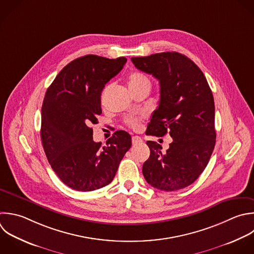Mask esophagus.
Instances as JSON below:
<instances>
[{
  "mask_svg": "<svg viewBox=\"0 0 254 254\" xmlns=\"http://www.w3.org/2000/svg\"><path fill=\"white\" fill-rule=\"evenodd\" d=\"M142 139L139 137V136H133L132 137V144L135 146V145H138L140 143H142Z\"/></svg>",
  "mask_w": 254,
  "mask_h": 254,
  "instance_id": "esophagus-1",
  "label": "esophagus"
}]
</instances>
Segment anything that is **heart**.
I'll use <instances>...</instances> for the list:
<instances>
[{
    "instance_id": "1",
    "label": "heart",
    "mask_w": 254,
    "mask_h": 254,
    "mask_svg": "<svg viewBox=\"0 0 254 254\" xmlns=\"http://www.w3.org/2000/svg\"><path fill=\"white\" fill-rule=\"evenodd\" d=\"M128 84L131 90L142 87V86H150V80L149 78L141 73V72H132L129 76H128ZM127 125L133 129H138L141 125V120L139 118L136 117H132L127 119Z\"/></svg>"
}]
</instances>
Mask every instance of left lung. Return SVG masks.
I'll list each match as a JSON object with an SVG mask.
<instances>
[{
    "label": "left lung",
    "instance_id": "1",
    "mask_svg": "<svg viewBox=\"0 0 254 254\" xmlns=\"http://www.w3.org/2000/svg\"><path fill=\"white\" fill-rule=\"evenodd\" d=\"M134 65L160 83V101L148 134L173 139L162 146L147 141L150 157L142 172L152 187L174 191L192 184L205 169L215 145L214 101L205 76L186 56L166 52L132 58Z\"/></svg>",
    "mask_w": 254,
    "mask_h": 254
}]
</instances>
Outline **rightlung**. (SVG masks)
<instances>
[{
  "mask_svg": "<svg viewBox=\"0 0 254 254\" xmlns=\"http://www.w3.org/2000/svg\"><path fill=\"white\" fill-rule=\"evenodd\" d=\"M126 58L110 60L94 55L65 65L48 88L42 106L41 137L54 172L69 188L90 191L110 184L132 145L131 136L116 131L102 147L93 141L101 92L117 75Z\"/></svg>",
  "mask_w": 254,
  "mask_h": 254,
  "instance_id": "add662e5",
  "label": "right lung"
}]
</instances>
